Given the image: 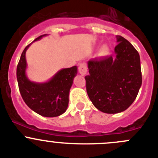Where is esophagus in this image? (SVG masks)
I'll use <instances>...</instances> for the list:
<instances>
[{"mask_svg": "<svg viewBox=\"0 0 158 158\" xmlns=\"http://www.w3.org/2000/svg\"><path fill=\"white\" fill-rule=\"evenodd\" d=\"M78 70H79V73H80L81 75L85 76V75L87 73V71H88L86 63H80V64H79V67H78Z\"/></svg>", "mask_w": 158, "mask_h": 158, "instance_id": "esophagus-1", "label": "esophagus"}]
</instances>
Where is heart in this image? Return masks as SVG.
<instances>
[{"mask_svg":"<svg viewBox=\"0 0 158 158\" xmlns=\"http://www.w3.org/2000/svg\"><path fill=\"white\" fill-rule=\"evenodd\" d=\"M109 47L107 45H102V47L99 48V55L102 56H107L108 53H109Z\"/></svg>","mask_w":158,"mask_h":158,"instance_id":"b5f03b06","label":"heart"}]
</instances>
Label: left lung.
<instances>
[{
	"label": "left lung",
	"mask_w": 158,
	"mask_h": 158,
	"mask_svg": "<svg viewBox=\"0 0 158 158\" xmlns=\"http://www.w3.org/2000/svg\"><path fill=\"white\" fill-rule=\"evenodd\" d=\"M115 58L92 59L88 62L89 74L85 77L86 90L92 104L106 114L128 109L142 85L140 57L126 39L116 36Z\"/></svg>",
	"instance_id": "left-lung-1"
}]
</instances>
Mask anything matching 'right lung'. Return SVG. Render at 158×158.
I'll use <instances>...</instances> for the list:
<instances>
[{"mask_svg": "<svg viewBox=\"0 0 158 158\" xmlns=\"http://www.w3.org/2000/svg\"><path fill=\"white\" fill-rule=\"evenodd\" d=\"M46 35L40 36L34 42ZM31 44L23 50L17 66L16 76L20 94L26 104L37 114L47 118L58 117L67 109L69 89L77 73V67L74 66L60 69L48 81L44 83L31 81L26 73V52Z\"/></svg>", "mask_w": 158, "mask_h": 158, "instance_id": "obj_1", "label": "right lung"}]
</instances>
